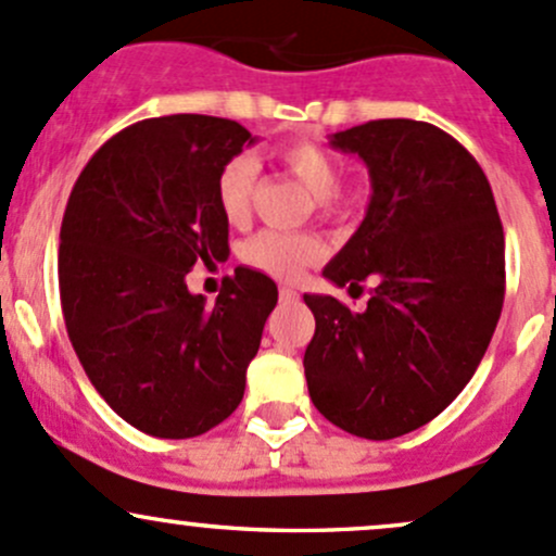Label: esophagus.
Masks as SVG:
<instances>
[{
  "instance_id": "obj_1",
  "label": "esophagus",
  "mask_w": 556,
  "mask_h": 556,
  "mask_svg": "<svg viewBox=\"0 0 556 556\" xmlns=\"http://www.w3.org/2000/svg\"><path fill=\"white\" fill-rule=\"evenodd\" d=\"M279 301L282 303H295L298 301V293L293 288H279Z\"/></svg>"
}]
</instances>
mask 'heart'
Returning a JSON list of instances; mask_svg holds the SVG:
<instances>
[{
  "label": "heart",
  "mask_w": 556,
  "mask_h": 556,
  "mask_svg": "<svg viewBox=\"0 0 556 556\" xmlns=\"http://www.w3.org/2000/svg\"><path fill=\"white\" fill-rule=\"evenodd\" d=\"M277 160L293 173L314 197L319 213L327 218H341L352 210V194L338 186L341 180V162L312 140H295L277 149ZM255 180H258V162L253 156H233L220 167L215 178V200L218 210L231 226H242L253 204ZM325 242L317 233L308 231H258L242 248V258L248 266L258 268L274 279L301 277L308 266L323 261Z\"/></svg>",
  "instance_id": "heart-1"
}]
</instances>
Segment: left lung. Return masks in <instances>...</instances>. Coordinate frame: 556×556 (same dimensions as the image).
Segmentation results:
<instances>
[{
  "mask_svg": "<svg viewBox=\"0 0 556 556\" xmlns=\"http://www.w3.org/2000/svg\"><path fill=\"white\" fill-rule=\"evenodd\" d=\"M330 146L365 162L372 194L323 277L378 285L365 312L303 295L317 319L308 396L338 429L394 440L440 416L488 352L506 290L504 226L475 156L429 122L376 119Z\"/></svg>",
  "mask_w": 556,
  "mask_h": 556,
  "instance_id": "left-lung-1",
  "label": "left lung"
}]
</instances>
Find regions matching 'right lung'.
<instances>
[{
    "label": "right lung",
    "instance_id": "right-lung-1",
    "mask_svg": "<svg viewBox=\"0 0 556 556\" xmlns=\"http://www.w3.org/2000/svg\"><path fill=\"white\" fill-rule=\"evenodd\" d=\"M250 143L220 116L136 122L92 154L68 197L58 250L68 338L98 394L143 434L200 437L242 402L277 285L237 266L207 306L186 274L229 258L215 178Z\"/></svg>",
    "mask_w": 556,
    "mask_h": 556
}]
</instances>
